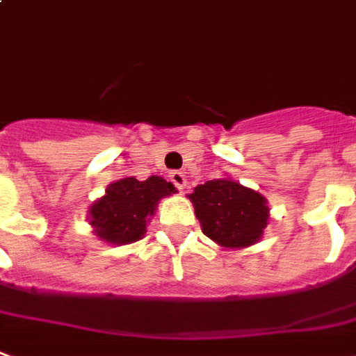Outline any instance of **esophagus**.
<instances>
[{"label": "esophagus", "instance_id": "esophagus-1", "mask_svg": "<svg viewBox=\"0 0 356 356\" xmlns=\"http://www.w3.org/2000/svg\"><path fill=\"white\" fill-rule=\"evenodd\" d=\"M170 179H171V183L177 186L179 191H183V188H185V186H186L185 173H181V171H171Z\"/></svg>", "mask_w": 356, "mask_h": 356}]
</instances>
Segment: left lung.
I'll list each match as a JSON object with an SVG mask.
<instances>
[{
	"label": "left lung",
	"mask_w": 356,
	"mask_h": 356,
	"mask_svg": "<svg viewBox=\"0 0 356 356\" xmlns=\"http://www.w3.org/2000/svg\"><path fill=\"white\" fill-rule=\"evenodd\" d=\"M202 233L225 248H245L260 241L270 210L266 198L233 179H213L188 195Z\"/></svg>",
	"instance_id": "obj_1"
}]
</instances>
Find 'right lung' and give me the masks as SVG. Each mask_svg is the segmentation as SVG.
I'll return each mask as SVG.
<instances>
[{"label": "right lung", "instance_id": "obj_1", "mask_svg": "<svg viewBox=\"0 0 356 356\" xmlns=\"http://www.w3.org/2000/svg\"><path fill=\"white\" fill-rule=\"evenodd\" d=\"M175 193V186L163 177L152 175L146 181L119 179L106 188L88 210V221L96 237L109 245H129L146 235V223L163 196Z\"/></svg>", "mask_w": 356, "mask_h": 356}]
</instances>
